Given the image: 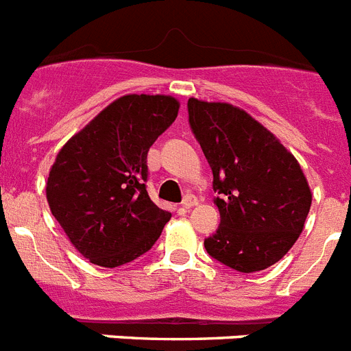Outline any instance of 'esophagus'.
<instances>
[{
	"label": "esophagus",
	"mask_w": 351,
	"mask_h": 351,
	"mask_svg": "<svg viewBox=\"0 0 351 351\" xmlns=\"http://www.w3.org/2000/svg\"><path fill=\"white\" fill-rule=\"evenodd\" d=\"M198 204L197 197H193V195H186L184 200H182V207L184 209H191V207H195Z\"/></svg>",
	"instance_id": "1"
}]
</instances>
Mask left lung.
Listing matches in <instances>:
<instances>
[{
  "label": "left lung",
  "mask_w": 351,
  "mask_h": 351,
  "mask_svg": "<svg viewBox=\"0 0 351 351\" xmlns=\"http://www.w3.org/2000/svg\"><path fill=\"white\" fill-rule=\"evenodd\" d=\"M188 112L221 216L216 234L204 241L207 253L244 274L271 267L295 244L311 207L299 161L235 105L190 98Z\"/></svg>",
  "instance_id": "1"
}]
</instances>
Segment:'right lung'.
Wrapping results in <instances>:
<instances>
[{
	"label": "right lung",
	"mask_w": 351,
	"mask_h": 351,
	"mask_svg": "<svg viewBox=\"0 0 351 351\" xmlns=\"http://www.w3.org/2000/svg\"><path fill=\"white\" fill-rule=\"evenodd\" d=\"M169 95H125L77 132L49 170L51 213L84 258L119 267L144 255L172 218L149 198L147 151L178 117Z\"/></svg>",
	"instance_id": "add662e5"
}]
</instances>
